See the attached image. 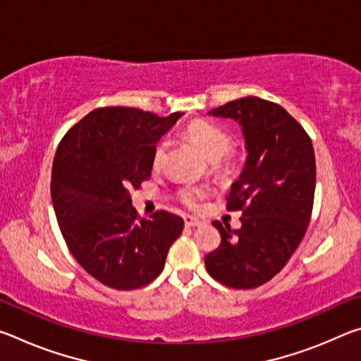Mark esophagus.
Instances as JSON below:
<instances>
[{
    "mask_svg": "<svg viewBox=\"0 0 361 361\" xmlns=\"http://www.w3.org/2000/svg\"><path fill=\"white\" fill-rule=\"evenodd\" d=\"M185 224L188 226V228H194V226H199V224H200V219L186 215V216H185Z\"/></svg>",
    "mask_w": 361,
    "mask_h": 361,
    "instance_id": "1",
    "label": "esophagus"
}]
</instances>
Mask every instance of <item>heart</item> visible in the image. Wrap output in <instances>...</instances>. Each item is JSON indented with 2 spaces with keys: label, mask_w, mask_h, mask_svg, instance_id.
Instances as JSON below:
<instances>
[{
  "label": "heart",
  "mask_w": 361,
  "mask_h": 361,
  "mask_svg": "<svg viewBox=\"0 0 361 361\" xmlns=\"http://www.w3.org/2000/svg\"><path fill=\"white\" fill-rule=\"evenodd\" d=\"M185 135L199 146L200 151L213 162V167L219 172H232L239 166V151L234 146H231L232 138L229 132L218 126L216 122L207 119H194L186 124ZM169 148V142L166 138H161L152 146L151 151V167L157 170L162 167L164 159H166ZM209 197V189L185 185L176 191V199L188 207L189 210H199L202 207L204 200Z\"/></svg>",
  "instance_id": "1"
}]
</instances>
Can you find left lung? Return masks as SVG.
<instances>
[{
	"instance_id": "8db88e82",
	"label": "left lung",
	"mask_w": 361,
	"mask_h": 361,
	"mask_svg": "<svg viewBox=\"0 0 361 361\" xmlns=\"http://www.w3.org/2000/svg\"><path fill=\"white\" fill-rule=\"evenodd\" d=\"M239 121L247 164L226 199V210L242 212V228L213 221L221 243L205 256L216 282L250 290L282 271L312 216L315 154L304 127L277 103L243 97L212 109Z\"/></svg>"
}]
</instances>
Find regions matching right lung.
Returning a JSON list of instances; mask_svg holds the SVG:
<instances>
[{
	"mask_svg": "<svg viewBox=\"0 0 361 361\" xmlns=\"http://www.w3.org/2000/svg\"><path fill=\"white\" fill-rule=\"evenodd\" d=\"M180 116L97 108L59 143L51 178L57 223L76 261L109 288L151 283L185 226L166 210L140 218L130 197L151 176L152 146Z\"/></svg>",
	"mask_w": 361,
	"mask_h": 361,
	"instance_id": "obj_1",
	"label": "right lung"
}]
</instances>
